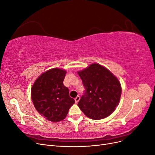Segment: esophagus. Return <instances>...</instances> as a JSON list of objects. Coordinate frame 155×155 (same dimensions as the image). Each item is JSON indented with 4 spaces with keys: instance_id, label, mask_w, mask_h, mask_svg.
<instances>
[{
    "instance_id": "obj_1",
    "label": "esophagus",
    "mask_w": 155,
    "mask_h": 155,
    "mask_svg": "<svg viewBox=\"0 0 155 155\" xmlns=\"http://www.w3.org/2000/svg\"><path fill=\"white\" fill-rule=\"evenodd\" d=\"M75 102L76 103V104H78V101H79V100H80V97H79V96H78L76 98H75Z\"/></svg>"
}]
</instances>
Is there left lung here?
Returning <instances> with one entry per match:
<instances>
[{
    "label": "left lung",
    "mask_w": 155,
    "mask_h": 155,
    "mask_svg": "<svg viewBox=\"0 0 155 155\" xmlns=\"http://www.w3.org/2000/svg\"><path fill=\"white\" fill-rule=\"evenodd\" d=\"M78 74L85 88L78 105L88 118L101 120L110 115L120 102L121 87L117 78L101 65L93 63Z\"/></svg>",
    "instance_id": "obj_1"
}]
</instances>
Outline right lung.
<instances>
[{
	"instance_id": "1",
	"label": "right lung",
	"mask_w": 155,
	"mask_h": 155,
	"mask_svg": "<svg viewBox=\"0 0 155 155\" xmlns=\"http://www.w3.org/2000/svg\"><path fill=\"white\" fill-rule=\"evenodd\" d=\"M66 70L54 68L37 78L32 86L31 97L39 113L53 122L64 120L74 103L69 91L63 85Z\"/></svg>"
}]
</instances>
